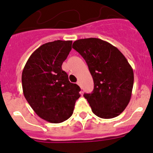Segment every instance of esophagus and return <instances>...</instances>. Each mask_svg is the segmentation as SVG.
Segmentation results:
<instances>
[{
  "mask_svg": "<svg viewBox=\"0 0 153 153\" xmlns=\"http://www.w3.org/2000/svg\"><path fill=\"white\" fill-rule=\"evenodd\" d=\"M77 84H78L79 86H80V81H78V82H77Z\"/></svg>",
  "mask_w": 153,
  "mask_h": 153,
  "instance_id": "esophagus-1",
  "label": "esophagus"
}]
</instances>
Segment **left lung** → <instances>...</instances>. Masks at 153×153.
I'll use <instances>...</instances> for the list:
<instances>
[{
    "label": "left lung",
    "instance_id": "8db88e82",
    "mask_svg": "<svg viewBox=\"0 0 153 153\" xmlns=\"http://www.w3.org/2000/svg\"><path fill=\"white\" fill-rule=\"evenodd\" d=\"M73 48L85 59L93 77V91L83 95L93 113L104 119L118 116L129 103L133 87V71L126 57L95 38L75 40Z\"/></svg>",
    "mask_w": 153,
    "mask_h": 153
}]
</instances>
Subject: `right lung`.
<instances>
[{
  "mask_svg": "<svg viewBox=\"0 0 153 153\" xmlns=\"http://www.w3.org/2000/svg\"><path fill=\"white\" fill-rule=\"evenodd\" d=\"M72 43L58 40L43 44L31 54L22 73L25 99L40 118L51 123L68 119L80 96V87L62 70Z\"/></svg>",
  "mask_w": 153,
  "mask_h": 153,
  "instance_id": "1",
  "label": "right lung"
}]
</instances>
